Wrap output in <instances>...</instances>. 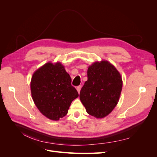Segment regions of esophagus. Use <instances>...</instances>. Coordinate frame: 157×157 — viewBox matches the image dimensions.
Instances as JSON below:
<instances>
[{
  "mask_svg": "<svg viewBox=\"0 0 157 157\" xmlns=\"http://www.w3.org/2000/svg\"><path fill=\"white\" fill-rule=\"evenodd\" d=\"M80 89H81V86H78L77 87V92L79 93L80 92Z\"/></svg>",
  "mask_w": 157,
  "mask_h": 157,
  "instance_id": "esophagus-1",
  "label": "esophagus"
}]
</instances>
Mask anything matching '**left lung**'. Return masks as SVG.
<instances>
[{"label": "left lung", "instance_id": "8db88e82", "mask_svg": "<svg viewBox=\"0 0 157 157\" xmlns=\"http://www.w3.org/2000/svg\"><path fill=\"white\" fill-rule=\"evenodd\" d=\"M87 74L80 99L89 115L103 118L117 105L122 88L121 76L107 61L95 62L88 67Z\"/></svg>", "mask_w": 157, "mask_h": 157}]
</instances>
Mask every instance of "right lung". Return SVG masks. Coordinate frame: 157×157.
<instances>
[{
	"label": "right lung",
	"instance_id": "add662e5",
	"mask_svg": "<svg viewBox=\"0 0 157 157\" xmlns=\"http://www.w3.org/2000/svg\"><path fill=\"white\" fill-rule=\"evenodd\" d=\"M31 91L40 112L53 121L67 115L71 103L78 96L69 75L59 62H48L37 69L31 78Z\"/></svg>",
	"mask_w": 157,
	"mask_h": 157
}]
</instances>
